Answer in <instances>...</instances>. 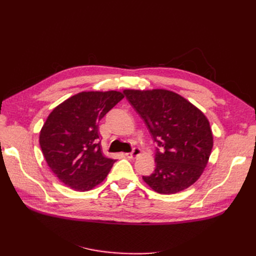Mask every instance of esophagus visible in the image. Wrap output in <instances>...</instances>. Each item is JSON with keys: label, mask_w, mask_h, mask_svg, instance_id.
<instances>
[{"label": "esophagus", "mask_w": 256, "mask_h": 256, "mask_svg": "<svg viewBox=\"0 0 256 256\" xmlns=\"http://www.w3.org/2000/svg\"><path fill=\"white\" fill-rule=\"evenodd\" d=\"M141 152H142V150H141L140 148H138V147H134V150H132V152H127V154H125V156H126L127 158L134 159V158H136V157H138V156H140Z\"/></svg>", "instance_id": "obj_1"}]
</instances>
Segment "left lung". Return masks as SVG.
<instances>
[{"label":"left lung","mask_w":256,"mask_h":256,"mask_svg":"<svg viewBox=\"0 0 256 256\" xmlns=\"http://www.w3.org/2000/svg\"><path fill=\"white\" fill-rule=\"evenodd\" d=\"M124 94L160 147L154 156L156 168L143 180L161 194L189 188L204 172L214 145L205 114L180 94L164 88H127Z\"/></svg>","instance_id":"obj_1"}]
</instances>
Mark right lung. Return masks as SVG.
<instances>
[{
  "label": "right lung",
  "instance_id": "obj_1",
  "mask_svg": "<svg viewBox=\"0 0 256 256\" xmlns=\"http://www.w3.org/2000/svg\"><path fill=\"white\" fill-rule=\"evenodd\" d=\"M124 98L118 90L81 92L51 111L40 144L51 171L67 187L90 191L102 182L115 162L100 144L99 122Z\"/></svg>",
  "mask_w": 256,
  "mask_h": 256
}]
</instances>
